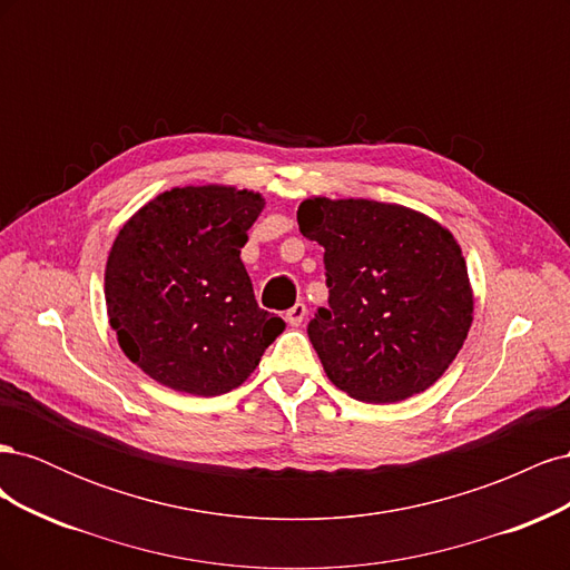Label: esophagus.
I'll list each match as a JSON object with an SVG mask.
<instances>
[{
	"instance_id": "1",
	"label": "esophagus",
	"mask_w": 570,
	"mask_h": 570,
	"mask_svg": "<svg viewBox=\"0 0 570 570\" xmlns=\"http://www.w3.org/2000/svg\"><path fill=\"white\" fill-rule=\"evenodd\" d=\"M304 316H306V306H304V304H299V302H297L295 306H292V308H289V312L285 314L287 323H289V325H295V327H297V325H302Z\"/></svg>"
}]
</instances>
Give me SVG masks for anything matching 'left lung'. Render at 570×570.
Instances as JSON below:
<instances>
[{"mask_svg": "<svg viewBox=\"0 0 570 570\" xmlns=\"http://www.w3.org/2000/svg\"><path fill=\"white\" fill-rule=\"evenodd\" d=\"M297 223L325 249L331 297L306 333L331 383L371 404L433 385L473 323L454 235L425 214L373 199H304Z\"/></svg>", "mask_w": 570, "mask_h": 570, "instance_id": "obj_1", "label": "left lung"}]
</instances>
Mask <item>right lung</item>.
<instances>
[{
    "label": "right lung",
    "instance_id": "add662e5",
    "mask_svg": "<svg viewBox=\"0 0 570 570\" xmlns=\"http://www.w3.org/2000/svg\"><path fill=\"white\" fill-rule=\"evenodd\" d=\"M264 197L228 185L174 187L118 230L105 271L124 354L170 390L243 385L285 321L258 308L239 258Z\"/></svg>",
    "mask_w": 570,
    "mask_h": 570
}]
</instances>
